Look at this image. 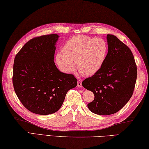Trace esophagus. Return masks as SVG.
Returning a JSON list of instances; mask_svg holds the SVG:
<instances>
[{"label": "esophagus", "mask_w": 149, "mask_h": 149, "mask_svg": "<svg viewBox=\"0 0 149 149\" xmlns=\"http://www.w3.org/2000/svg\"><path fill=\"white\" fill-rule=\"evenodd\" d=\"M77 86L79 88L82 86V80L81 79H78V81H77Z\"/></svg>", "instance_id": "obj_1"}]
</instances>
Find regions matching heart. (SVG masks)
Segmentation results:
<instances>
[{"mask_svg": "<svg viewBox=\"0 0 149 149\" xmlns=\"http://www.w3.org/2000/svg\"><path fill=\"white\" fill-rule=\"evenodd\" d=\"M108 53L107 42L100 37L78 35L64 44L63 53H56L55 60L62 71L70 74L76 68L88 76L98 72L104 66Z\"/></svg>", "mask_w": 149, "mask_h": 149, "instance_id": "b5f03b06", "label": "heart"}]
</instances>
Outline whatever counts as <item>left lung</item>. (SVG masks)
Returning a JSON list of instances; mask_svg holds the SVG:
<instances>
[{"instance_id":"1","label":"left lung","mask_w":149,"mask_h":149,"mask_svg":"<svg viewBox=\"0 0 149 149\" xmlns=\"http://www.w3.org/2000/svg\"><path fill=\"white\" fill-rule=\"evenodd\" d=\"M107 40L108 53L104 66L82 82L84 88L94 94L88 109L101 115L120 110L131 98L137 79V66L130 49L114 35L107 34Z\"/></svg>"}]
</instances>
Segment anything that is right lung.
<instances>
[{
	"mask_svg": "<svg viewBox=\"0 0 149 149\" xmlns=\"http://www.w3.org/2000/svg\"><path fill=\"white\" fill-rule=\"evenodd\" d=\"M56 34L30 40L15 55L12 81L15 94L30 111L52 114L60 109L67 92L77 86L73 74L59 71L54 63Z\"/></svg>",
	"mask_w": 149,
	"mask_h": 149,
	"instance_id": "1",
	"label": "right lung"
}]
</instances>
